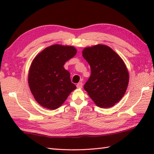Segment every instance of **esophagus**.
I'll return each mask as SVG.
<instances>
[{"label":"esophagus","mask_w":154,"mask_h":154,"mask_svg":"<svg viewBox=\"0 0 154 154\" xmlns=\"http://www.w3.org/2000/svg\"><path fill=\"white\" fill-rule=\"evenodd\" d=\"M82 86H83L82 82H79V83H78L77 84V88H82Z\"/></svg>","instance_id":"1"}]
</instances>
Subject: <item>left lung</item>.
Wrapping results in <instances>:
<instances>
[{
    "label": "left lung",
    "mask_w": 154,
    "mask_h": 154,
    "mask_svg": "<svg viewBox=\"0 0 154 154\" xmlns=\"http://www.w3.org/2000/svg\"><path fill=\"white\" fill-rule=\"evenodd\" d=\"M82 54L91 68L83 88L98 106H113L123 97L128 84L129 74L124 61L105 45L86 48Z\"/></svg>",
    "instance_id": "left-lung-1"
}]
</instances>
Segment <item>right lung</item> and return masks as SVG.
I'll list each match as a JSON object with an SVG mask.
<instances>
[{
	"label": "right lung",
	"mask_w": 154,
	"mask_h": 154,
	"mask_svg": "<svg viewBox=\"0 0 154 154\" xmlns=\"http://www.w3.org/2000/svg\"><path fill=\"white\" fill-rule=\"evenodd\" d=\"M77 54L72 46L54 45L33 60L28 73L31 92L38 104L49 109L60 106L76 86L64 65Z\"/></svg>",
	"instance_id": "right-lung-1"
}]
</instances>
